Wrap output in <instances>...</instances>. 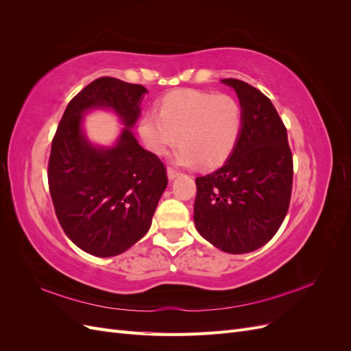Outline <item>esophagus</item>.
I'll list each match as a JSON object with an SVG mask.
<instances>
[{"mask_svg":"<svg viewBox=\"0 0 351 351\" xmlns=\"http://www.w3.org/2000/svg\"><path fill=\"white\" fill-rule=\"evenodd\" d=\"M167 174H168V178H169V180H174V178H177L180 174H182V173L177 171V169H174V168H171V167H168V168H167Z\"/></svg>","mask_w":351,"mask_h":351,"instance_id":"obj_1","label":"esophagus"}]
</instances>
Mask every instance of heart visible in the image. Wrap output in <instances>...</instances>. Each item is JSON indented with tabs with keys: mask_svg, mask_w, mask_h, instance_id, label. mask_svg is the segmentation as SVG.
Here are the masks:
<instances>
[{
	"mask_svg": "<svg viewBox=\"0 0 351 351\" xmlns=\"http://www.w3.org/2000/svg\"><path fill=\"white\" fill-rule=\"evenodd\" d=\"M158 111L143 114L137 132L155 155L182 143L174 154L180 165L215 168L227 161L240 141L243 108L230 95L174 90L159 101Z\"/></svg>",
	"mask_w": 351,
	"mask_h": 351,
	"instance_id": "1",
	"label": "heart"
}]
</instances>
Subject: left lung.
<instances>
[{"label":"left lung","mask_w":351,"mask_h":351,"mask_svg":"<svg viewBox=\"0 0 351 351\" xmlns=\"http://www.w3.org/2000/svg\"><path fill=\"white\" fill-rule=\"evenodd\" d=\"M243 130L234 152L215 173L196 178L195 226L222 252L249 253L268 243L290 206L293 156L287 129L268 97L237 79Z\"/></svg>","instance_id":"1"}]
</instances>
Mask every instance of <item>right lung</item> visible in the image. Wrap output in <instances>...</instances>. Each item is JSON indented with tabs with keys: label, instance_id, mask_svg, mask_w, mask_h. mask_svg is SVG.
I'll use <instances>...</instances> for the list:
<instances>
[{
	"label": "right lung",
	"instance_id": "obj_1",
	"mask_svg": "<svg viewBox=\"0 0 351 351\" xmlns=\"http://www.w3.org/2000/svg\"><path fill=\"white\" fill-rule=\"evenodd\" d=\"M146 88L99 77L74 97L51 145L48 184L60 224L77 247L99 258L130 249L151 227L168 184L165 165L132 133ZM90 109H111L125 124L110 148L95 147L81 129Z\"/></svg>",
	"mask_w": 351,
	"mask_h": 351
}]
</instances>
